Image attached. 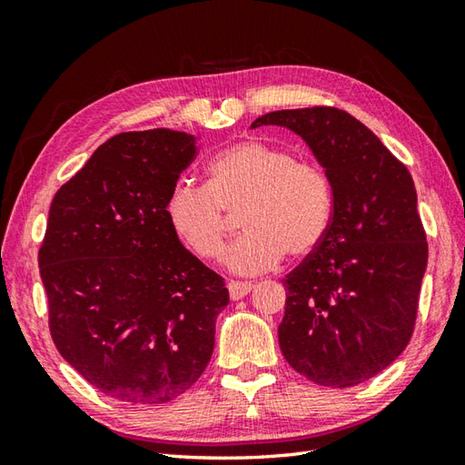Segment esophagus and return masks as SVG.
<instances>
[{"instance_id": "obj_1", "label": "esophagus", "mask_w": 465, "mask_h": 465, "mask_svg": "<svg viewBox=\"0 0 465 465\" xmlns=\"http://www.w3.org/2000/svg\"><path fill=\"white\" fill-rule=\"evenodd\" d=\"M253 288V283L250 282H230L227 283V290H230V298L235 302V300H242L248 295Z\"/></svg>"}]
</instances>
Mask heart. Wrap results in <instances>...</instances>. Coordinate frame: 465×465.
<instances>
[{"label": "heart", "instance_id": "1", "mask_svg": "<svg viewBox=\"0 0 465 465\" xmlns=\"http://www.w3.org/2000/svg\"><path fill=\"white\" fill-rule=\"evenodd\" d=\"M242 207L243 233L223 253V268L255 275L275 268L285 252L312 253L328 233L333 193L320 165L262 142H242L207 165L205 187L177 183L167 195L165 217L197 258L222 253L230 232L225 213Z\"/></svg>", "mask_w": 465, "mask_h": 465}]
</instances>
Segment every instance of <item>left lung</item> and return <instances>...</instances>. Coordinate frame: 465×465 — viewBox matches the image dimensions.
I'll list each match as a JSON object with an SVG mask.
<instances>
[{"label":"left lung","mask_w":465,"mask_h":465,"mask_svg":"<svg viewBox=\"0 0 465 465\" xmlns=\"http://www.w3.org/2000/svg\"><path fill=\"white\" fill-rule=\"evenodd\" d=\"M260 125L300 135L333 193L328 233L283 280V358L328 388L368 381L403 351L416 323L428 265L416 185L380 137L343 110L270 112L252 124Z\"/></svg>","instance_id":"obj_1"}]
</instances>
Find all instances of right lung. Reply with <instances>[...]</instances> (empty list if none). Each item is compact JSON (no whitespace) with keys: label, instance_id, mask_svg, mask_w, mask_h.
I'll return each mask as SVG.
<instances>
[{"label":"right lung","instance_id":"obj_1","mask_svg":"<svg viewBox=\"0 0 465 465\" xmlns=\"http://www.w3.org/2000/svg\"><path fill=\"white\" fill-rule=\"evenodd\" d=\"M195 135H114L59 187L39 273L55 348L95 390L134 406L190 390L210 363L230 293L167 223Z\"/></svg>","mask_w":465,"mask_h":465}]
</instances>
